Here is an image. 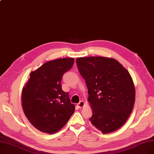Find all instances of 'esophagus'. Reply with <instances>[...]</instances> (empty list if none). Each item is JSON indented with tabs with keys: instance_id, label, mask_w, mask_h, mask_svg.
<instances>
[{
	"instance_id": "34e87169",
	"label": "esophagus",
	"mask_w": 154,
	"mask_h": 154,
	"mask_svg": "<svg viewBox=\"0 0 154 154\" xmlns=\"http://www.w3.org/2000/svg\"><path fill=\"white\" fill-rule=\"evenodd\" d=\"M84 105H85V103H84V101H80L79 103H77V106H78V107H79V109H82V107H84Z\"/></svg>"
}]
</instances>
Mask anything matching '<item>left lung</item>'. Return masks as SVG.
<instances>
[{
	"instance_id": "left-lung-1",
	"label": "left lung",
	"mask_w": 154,
	"mask_h": 154,
	"mask_svg": "<svg viewBox=\"0 0 154 154\" xmlns=\"http://www.w3.org/2000/svg\"><path fill=\"white\" fill-rule=\"evenodd\" d=\"M76 63L88 88L92 125L104 134L117 131L134 108L135 90L131 75L112 58L79 57Z\"/></svg>"
}]
</instances>
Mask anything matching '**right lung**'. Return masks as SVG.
<instances>
[{
	"mask_svg": "<svg viewBox=\"0 0 154 154\" xmlns=\"http://www.w3.org/2000/svg\"><path fill=\"white\" fill-rule=\"evenodd\" d=\"M74 58L45 62L32 71L22 91V106L30 124L39 131L54 134L67 124L75 110L69 93L62 89L65 72L74 65Z\"/></svg>",
	"mask_w": 154,
	"mask_h": 154,
	"instance_id": "obj_1",
	"label": "right lung"
}]
</instances>
